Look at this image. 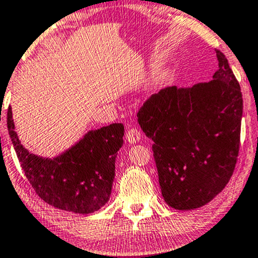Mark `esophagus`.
Listing matches in <instances>:
<instances>
[{
  "mask_svg": "<svg viewBox=\"0 0 258 258\" xmlns=\"http://www.w3.org/2000/svg\"><path fill=\"white\" fill-rule=\"evenodd\" d=\"M125 139L130 144H137L141 139V133L137 128H130L125 134Z\"/></svg>",
  "mask_w": 258,
  "mask_h": 258,
  "instance_id": "1",
  "label": "esophagus"
}]
</instances>
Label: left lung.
<instances>
[{
	"label": "left lung",
	"instance_id": "1",
	"mask_svg": "<svg viewBox=\"0 0 258 258\" xmlns=\"http://www.w3.org/2000/svg\"><path fill=\"white\" fill-rule=\"evenodd\" d=\"M213 80L169 86L138 112L152 151L164 201L187 211L208 204L225 187L238 161L242 95L228 59L216 50Z\"/></svg>",
	"mask_w": 258,
	"mask_h": 258
}]
</instances>
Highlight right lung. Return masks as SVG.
<instances>
[{"mask_svg":"<svg viewBox=\"0 0 258 258\" xmlns=\"http://www.w3.org/2000/svg\"><path fill=\"white\" fill-rule=\"evenodd\" d=\"M7 126L25 176L43 201L82 215L95 212L107 204L114 179V162L123 146V124L113 123L91 130L54 158L34 155L20 144L11 107Z\"/></svg>","mask_w":258,"mask_h":258,"instance_id":"right-lung-1","label":"right lung"}]
</instances>
